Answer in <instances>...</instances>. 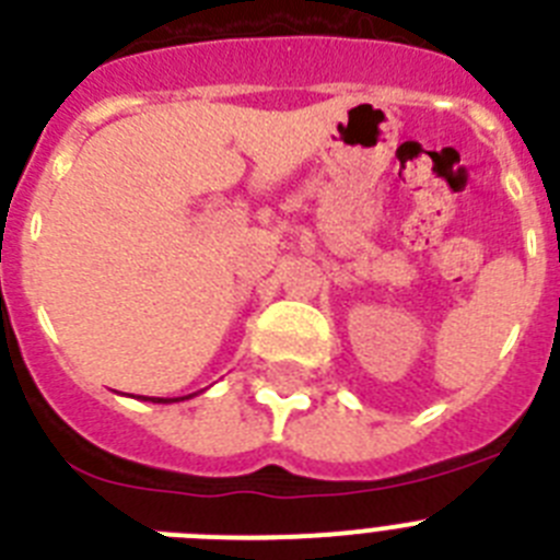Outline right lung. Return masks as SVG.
<instances>
[{
	"label": "right lung",
	"instance_id": "obj_1",
	"mask_svg": "<svg viewBox=\"0 0 560 560\" xmlns=\"http://www.w3.org/2000/svg\"><path fill=\"white\" fill-rule=\"evenodd\" d=\"M192 395H187V398H192ZM148 400H153V404H173V400H185V398H148Z\"/></svg>",
	"mask_w": 560,
	"mask_h": 560
}]
</instances>
